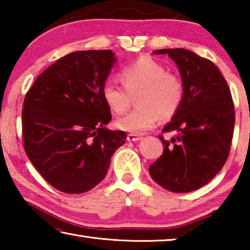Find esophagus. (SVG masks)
I'll list each match as a JSON object with an SVG mask.
<instances>
[{"mask_svg":"<svg viewBox=\"0 0 250 250\" xmlns=\"http://www.w3.org/2000/svg\"><path fill=\"white\" fill-rule=\"evenodd\" d=\"M126 139H128V141H130V142H135V141H140L142 137H141V135H138L135 133H129L128 138H126Z\"/></svg>","mask_w":250,"mask_h":250,"instance_id":"1","label":"esophagus"}]
</instances>
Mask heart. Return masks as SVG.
Wrapping results in <instances>:
<instances>
[{
  "mask_svg": "<svg viewBox=\"0 0 250 250\" xmlns=\"http://www.w3.org/2000/svg\"><path fill=\"white\" fill-rule=\"evenodd\" d=\"M119 78L124 87L104 83L101 97L110 111L122 115L137 96L138 107L116 122L118 129L126 132L138 134L153 128L160 117L172 118L183 103V80L150 56L133 59L120 70Z\"/></svg>",
  "mask_w": 250,
  "mask_h": 250,
  "instance_id": "b5f03b06",
  "label": "heart"
}]
</instances>
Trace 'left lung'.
I'll use <instances>...</instances> for the list:
<instances>
[{
    "label": "left lung",
    "instance_id": "obj_1",
    "mask_svg": "<svg viewBox=\"0 0 250 250\" xmlns=\"http://www.w3.org/2000/svg\"><path fill=\"white\" fill-rule=\"evenodd\" d=\"M176 62L184 83V99L162 132H174L149 167L152 179L174 193L195 191L221 171L229 155L235 108L227 82L209 59L184 48L159 49Z\"/></svg>",
    "mask_w": 250,
    "mask_h": 250
}]
</instances>
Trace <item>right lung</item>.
<instances>
[{"label":"right lung","mask_w":250,"mask_h":250,"mask_svg":"<svg viewBox=\"0 0 250 250\" xmlns=\"http://www.w3.org/2000/svg\"><path fill=\"white\" fill-rule=\"evenodd\" d=\"M116 62L111 50L70 53L46 68L24 98L23 146L34 167L58 191L84 193L107 174L125 131L107 130L101 89Z\"/></svg>","instance_id":"obj_1"}]
</instances>
